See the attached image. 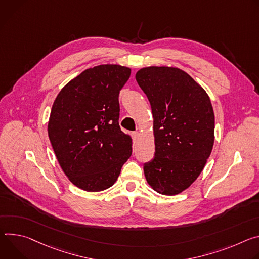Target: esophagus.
Returning <instances> with one entry per match:
<instances>
[{"instance_id":"esophagus-1","label":"esophagus","mask_w":259,"mask_h":259,"mask_svg":"<svg viewBox=\"0 0 259 259\" xmlns=\"http://www.w3.org/2000/svg\"><path fill=\"white\" fill-rule=\"evenodd\" d=\"M132 136H133V139L135 141H137L139 139V137H140V133L139 132H134V133H132Z\"/></svg>"}]
</instances>
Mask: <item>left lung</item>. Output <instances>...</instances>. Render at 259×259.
I'll use <instances>...</instances> for the list:
<instances>
[{
    "instance_id": "1",
    "label": "left lung",
    "mask_w": 259,
    "mask_h": 259,
    "mask_svg": "<svg viewBox=\"0 0 259 259\" xmlns=\"http://www.w3.org/2000/svg\"><path fill=\"white\" fill-rule=\"evenodd\" d=\"M136 80L153 115L154 158L145 163L150 187L163 195L187 189L202 173L214 145L215 117L207 92L175 67H145Z\"/></svg>"
}]
</instances>
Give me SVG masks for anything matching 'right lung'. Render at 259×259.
Returning a JSON list of instances; mask_svg holds the SVG:
<instances>
[{
    "label": "right lung",
    "instance_id": "right-lung-1",
    "mask_svg": "<svg viewBox=\"0 0 259 259\" xmlns=\"http://www.w3.org/2000/svg\"><path fill=\"white\" fill-rule=\"evenodd\" d=\"M131 72L113 64L86 69L53 102L49 140L63 171L80 189H108L132 155L133 140L118 122L119 92Z\"/></svg>",
    "mask_w": 259,
    "mask_h": 259
}]
</instances>
